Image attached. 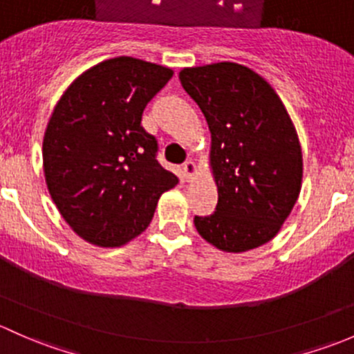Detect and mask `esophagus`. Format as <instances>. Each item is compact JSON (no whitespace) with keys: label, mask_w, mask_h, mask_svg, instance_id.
Listing matches in <instances>:
<instances>
[{"label":"esophagus","mask_w":354,"mask_h":354,"mask_svg":"<svg viewBox=\"0 0 354 354\" xmlns=\"http://www.w3.org/2000/svg\"><path fill=\"white\" fill-rule=\"evenodd\" d=\"M182 170H184L185 180H192V178L196 177V174H198V165H196L192 160H187V162L184 163V167H182Z\"/></svg>","instance_id":"esophagus-1"}]
</instances>
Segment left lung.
<instances>
[{"instance_id": "1", "label": "left lung", "mask_w": 354, "mask_h": 354, "mask_svg": "<svg viewBox=\"0 0 354 354\" xmlns=\"http://www.w3.org/2000/svg\"><path fill=\"white\" fill-rule=\"evenodd\" d=\"M178 80L206 118L218 189L216 211L196 216V230L223 252L257 249L281 230L301 191L293 121L274 88L243 64L184 68Z\"/></svg>"}]
</instances>
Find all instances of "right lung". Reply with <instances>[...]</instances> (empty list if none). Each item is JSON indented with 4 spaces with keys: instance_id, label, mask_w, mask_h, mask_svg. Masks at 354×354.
Instances as JSON below:
<instances>
[{
    "instance_id": "add662e5",
    "label": "right lung",
    "mask_w": 354,
    "mask_h": 354,
    "mask_svg": "<svg viewBox=\"0 0 354 354\" xmlns=\"http://www.w3.org/2000/svg\"><path fill=\"white\" fill-rule=\"evenodd\" d=\"M174 71L129 56L83 71L57 100L42 141L47 189L71 230L105 249L150 225L160 196L178 178L155 158L145 107Z\"/></svg>"
}]
</instances>
